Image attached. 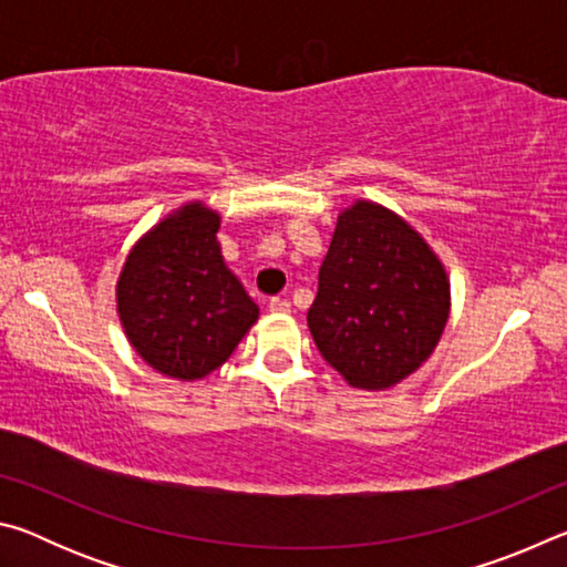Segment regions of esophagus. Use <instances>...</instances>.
I'll list each match as a JSON object with an SVG mask.
<instances>
[{
	"mask_svg": "<svg viewBox=\"0 0 567 567\" xmlns=\"http://www.w3.org/2000/svg\"><path fill=\"white\" fill-rule=\"evenodd\" d=\"M267 307H270V312H290V302L282 300V297H272Z\"/></svg>",
	"mask_w": 567,
	"mask_h": 567,
	"instance_id": "esophagus-1",
	"label": "esophagus"
}]
</instances>
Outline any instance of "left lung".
Listing matches in <instances>:
<instances>
[{
    "mask_svg": "<svg viewBox=\"0 0 567 567\" xmlns=\"http://www.w3.org/2000/svg\"><path fill=\"white\" fill-rule=\"evenodd\" d=\"M318 285L307 328L350 388H395L443 338L445 265L415 227L370 199L340 213Z\"/></svg>",
    "mask_w": 567,
    "mask_h": 567,
    "instance_id": "1",
    "label": "left lung"
}]
</instances>
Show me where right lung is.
<instances>
[{"mask_svg":"<svg viewBox=\"0 0 567 567\" xmlns=\"http://www.w3.org/2000/svg\"><path fill=\"white\" fill-rule=\"evenodd\" d=\"M223 217L187 203L142 235L117 280V315L134 352L175 380H203L225 364L260 307L225 265Z\"/></svg>","mask_w":567,"mask_h":567,"instance_id":"add662e5","label":"right lung"}]
</instances>
